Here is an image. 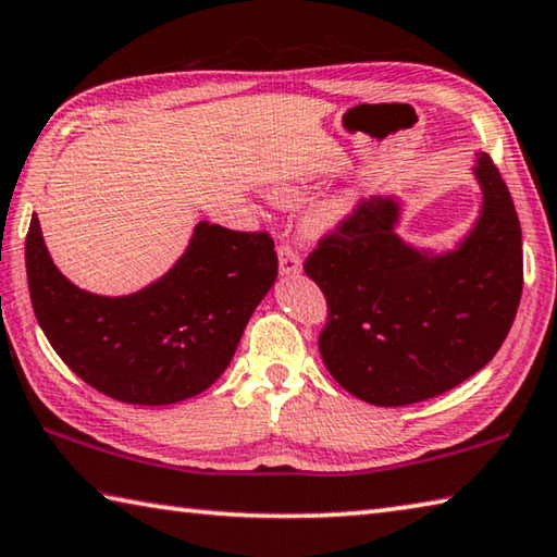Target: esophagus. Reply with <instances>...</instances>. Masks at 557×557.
<instances>
[{
  "label": "esophagus",
  "instance_id": "1",
  "mask_svg": "<svg viewBox=\"0 0 557 557\" xmlns=\"http://www.w3.org/2000/svg\"><path fill=\"white\" fill-rule=\"evenodd\" d=\"M277 258H280V272H282V275H299V272H301V260H299L295 248L287 246V244H280Z\"/></svg>",
  "mask_w": 557,
  "mask_h": 557
}]
</instances>
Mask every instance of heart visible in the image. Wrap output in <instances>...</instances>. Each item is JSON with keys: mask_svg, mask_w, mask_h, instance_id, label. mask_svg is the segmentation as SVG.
<instances>
[{"mask_svg": "<svg viewBox=\"0 0 557 557\" xmlns=\"http://www.w3.org/2000/svg\"><path fill=\"white\" fill-rule=\"evenodd\" d=\"M275 199L282 201V205H292V201L299 199V189L297 187H280L275 191ZM352 207H356V197H352L350 191L333 197L311 211L307 219V226L311 234H326V231H333L348 219Z\"/></svg>", "mask_w": 557, "mask_h": 557, "instance_id": "heart-1", "label": "heart"}]
</instances>
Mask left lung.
<instances>
[{
    "instance_id": "left-lung-1",
    "label": "left lung",
    "mask_w": 557,
    "mask_h": 557,
    "mask_svg": "<svg viewBox=\"0 0 557 557\" xmlns=\"http://www.w3.org/2000/svg\"><path fill=\"white\" fill-rule=\"evenodd\" d=\"M480 216L458 248L419 250L394 234V197L362 199L309 252L329 321L323 366L375 407H404L458 387L494 358L517 317L523 250L517 209L487 153L478 156Z\"/></svg>"
}]
</instances>
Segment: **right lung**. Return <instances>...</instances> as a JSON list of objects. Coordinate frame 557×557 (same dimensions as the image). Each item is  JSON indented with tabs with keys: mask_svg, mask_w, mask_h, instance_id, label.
<instances>
[{
	"mask_svg": "<svg viewBox=\"0 0 557 557\" xmlns=\"http://www.w3.org/2000/svg\"><path fill=\"white\" fill-rule=\"evenodd\" d=\"M26 277L40 329L79 380L111 399L163 407L205 392L228 368L277 277V252L265 231L199 221L185 256L153 285L99 297L53 265L34 214Z\"/></svg>",
	"mask_w": 557,
	"mask_h": 557,
	"instance_id": "right-lung-1",
	"label": "right lung"
}]
</instances>
